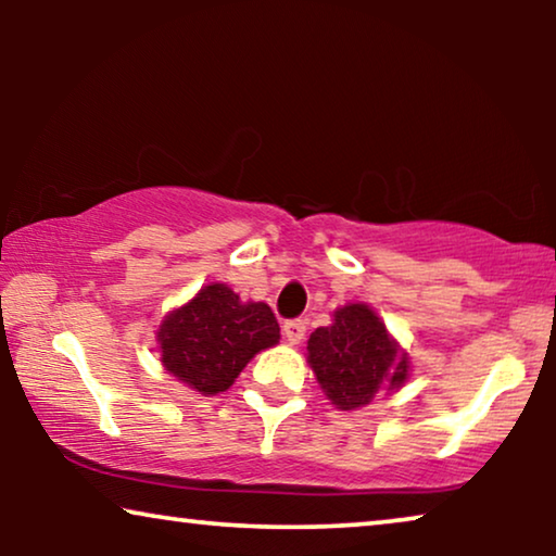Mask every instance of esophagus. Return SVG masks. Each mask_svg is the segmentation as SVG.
Returning <instances> with one entry per match:
<instances>
[{"label": "esophagus", "mask_w": 556, "mask_h": 556, "mask_svg": "<svg viewBox=\"0 0 556 556\" xmlns=\"http://www.w3.org/2000/svg\"><path fill=\"white\" fill-rule=\"evenodd\" d=\"M303 337H306V321L303 318H288V321H283V339L288 344H301Z\"/></svg>", "instance_id": "obj_1"}]
</instances>
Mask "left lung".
<instances>
[{"mask_svg": "<svg viewBox=\"0 0 556 556\" xmlns=\"http://www.w3.org/2000/svg\"><path fill=\"white\" fill-rule=\"evenodd\" d=\"M308 362L339 409L369 405L379 392L402 387L407 379V356L364 303L339 308L331 326L311 333Z\"/></svg>", "mask_w": 556, "mask_h": 556, "instance_id": "1", "label": "left lung"}]
</instances>
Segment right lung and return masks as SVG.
Wrapping results in <instances>:
<instances>
[{"mask_svg": "<svg viewBox=\"0 0 556 556\" xmlns=\"http://www.w3.org/2000/svg\"><path fill=\"white\" fill-rule=\"evenodd\" d=\"M278 339L268 303H242L223 283L204 286L159 326L166 371L202 394L225 392L245 364Z\"/></svg>", "mask_w": 556, "mask_h": 556, "instance_id": "add662e5", "label": "right lung"}]
</instances>
